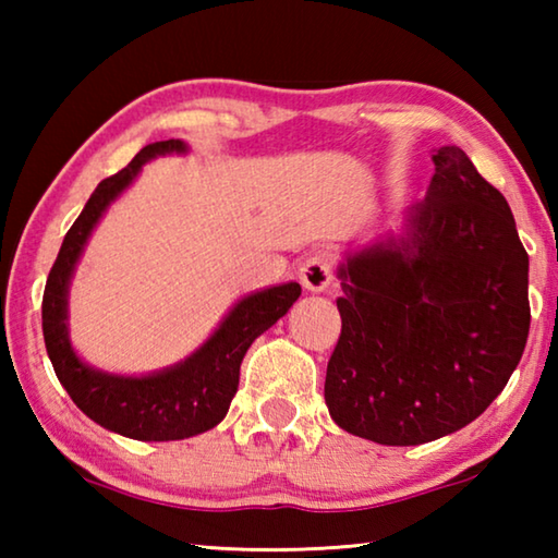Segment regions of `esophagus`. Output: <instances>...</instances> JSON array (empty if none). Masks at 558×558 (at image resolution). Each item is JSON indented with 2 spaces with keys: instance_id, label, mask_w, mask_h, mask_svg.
I'll use <instances>...</instances> for the list:
<instances>
[{
  "instance_id": "34e87169",
  "label": "esophagus",
  "mask_w": 558,
  "mask_h": 558,
  "mask_svg": "<svg viewBox=\"0 0 558 558\" xmlns=\"http://www.w3.org/2000/svg\"><path fill=\"white\" fill-rule=\"evenodd\" d=\"M300 280L310 292H325L332 286V263H329V258L315 253V256H310L300 266Z\"/></svg>"
}]
</instances>
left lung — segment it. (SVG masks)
<instances>
[{"mask_svg": "<svg viewBox=\"0 0 558 558\" xmlns=\"http://www.w3.org/2000/svg\"><path fill=\"white\" fill-rule=\"evenodd\" d=\"M426 199L337 266L342 335L325 401L339 428L421 446L493 403L529 335V256L512 209L456 145L433 155Z\"/></svg>", "mask_w": 558, "mask_h": 558, "instance_id": "1", "label": "left lung"}]
</instances>
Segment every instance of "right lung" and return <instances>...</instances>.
<instances>
[{
  "instance_id": "right-lung-1",
  "label": "right lung",
  "mask_w": 558,
  "mask_h": 558,
  "mask_svg": "<svg viewBox=\"0 0 558 558\" xmlns=\"http://www.w3.org/2000/svg\"><path fill=\"white\" fill-rule=\"evenodd\" d=\"M184 153L189 145L182 140L153 143L140 149L125 169L102 179L65 233L44 290V342L61 386L90 421L132 440H182L219 426L239 391L241 362L248 347L288 313L302 292L298 282L251 292L235 302L194 354L145 376L102 372L75 354L69 337V286L93 229L135 182L145 162Z\"/></svg>"
}]
</instances>
